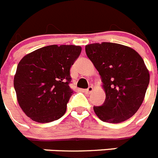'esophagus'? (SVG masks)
Wrapping results in <instances>:
<instances>
[{"instance_id": "esophagus-1", "label": "esophagus", "mask_w": 158, "mask_h": 158, "mask_svg": "<svg viewBox=\"0 0 158 158\" xmlns=\"http://www.w3.org/2000/svg\"><path fill=\"white\" fill-rule=\"evenodd\" d=\"M93 91V86H89L87 89H85V93H86L87 94H90V93H91Z\"/></svg>"}]
</instances>
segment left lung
<instances>
[{"label": "left lung", "instance_id": "8db88e82", "mask_svg": "<svg viewBox=\"0 0 158 158\" xmlns=\"http://www.w3.org/2000/svg\"><path fill=\"white\" fill-rule=\"evenodd\" d=\"M88 58L101 77L105 101L94 106L102 121L123 122L133 116L142 105L150 82V73L139 53L113 43L85 46Z\"/></svg>", "mask_w": 158, "mask_h": 158}]
</instances>
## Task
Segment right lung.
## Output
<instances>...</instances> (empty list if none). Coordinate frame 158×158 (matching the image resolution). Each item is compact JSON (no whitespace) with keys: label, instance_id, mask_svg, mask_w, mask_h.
Masks as SVG:
<instances>
[{"label":"right lung","instance_id":"1","mask_svg":"<svg viewBox=\"0 0 158 158\" xmlns=\"http://www.w3.org/2000/svg\"><path fill=\"white\" fill-rule=\"evenodd\" d=\"M81 52L74 45H51L25 55L14 77V89L23 112L38 123L57 120L65 114L73 93L70 67Z\"/></svg>","mask_w":158,"mask_h":158}]
</instances>
